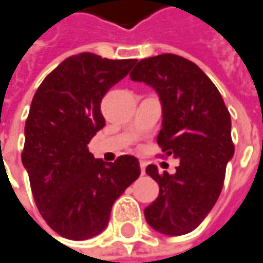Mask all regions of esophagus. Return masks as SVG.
<instances>
[{"label":"esophagus","mask_w":263,"mask_h":263,"mask_svg":"<svg viewBox=\"0 0 263 263\" xmlns=\"http://www.w3.org/2000/svg\"><path fill=\"white\" fill-rule=\"evenodd\" d=\"M145 163L144 161H140V167H141V175H145Z\"/></svg>","instance_id":"1"}]
</instances>
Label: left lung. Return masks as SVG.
Here are the masks:
<instances>
[{"mask_svg": "<svg viewBox=\"0 0 263 263\" xmlns=\"http://www.w3.org/2000/svg\"><path fill=\"white\" fill-rule=\"evenodd\" d=\"M129 77L157 91L163 109L157 142L180 161L175 175L159 173L154 164L145 168L160 187L157 199L144 210L145 220L166 236L191 233L217 202L234 156L230 114L213 81L182 57L141 59Z\"/></svg>", "mask_w": 263, "mask_h": 263, "instance_id": "1", "label": "left lung"}]
</instances>
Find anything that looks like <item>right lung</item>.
I'll return each instance as SVG.
<instances>
[{"label":"right lung","mask_w":263,"mask_h":263,"mask_svg":"<svg viewBox=\"0 0 263 263\" xmlns=\"http://www.w3.org/2000/svg\"><path fill=\"white\" fill-rule=\"evenodd\" d=\"M137 59L83 52L62 61L36 90L24 126V168L43 220L59 236L87 240L107 227L112 205L140 177L134 156L95 159L87 144L104 126L103 96Z\"/></svg>","instance_id":"add662e5"}]
</instances>
